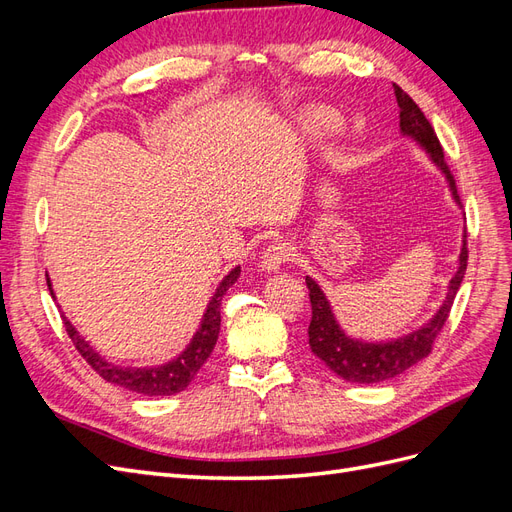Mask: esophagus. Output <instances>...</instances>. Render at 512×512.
<instances>
[{
    "instance_id": "esophagus-1",
    "label": "esophagus",
    "mask_w": 512,
    "mask_h": 512,
    "mask_svg": "<svg viewBox=\"0 0 512 512\" xmlns=\"http://www.w3.org/2000/svg\"><path fill=\"white\" fill-rule=\"evenodd\" d=\"M288 256H290V247L286 243H273V245L267 247L265 252H262L258 265H260L262 271L273 273V271H277V269L284 265V262L288 260Z\"/></svg>"
}]
</instances>
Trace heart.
Instances as JSON below:
<instances>
[{
    "mask_svg": "<svg viewBox=\"0 0 512 512\" xmlns=\"http://www.w3.org/2000/svg\"><path fill=\"white\" fill-rule=\"evenodd\" d=\"M339 126V117L327 106H309L299 115V128L305 136L329 134Z\"/></svg>",
    "mask_w": 512,
    "mask_h": 512,
    "instance_id": "obj_1",
    "label": "heart"
}]
</instances>
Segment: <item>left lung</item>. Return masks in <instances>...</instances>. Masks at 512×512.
<instances>
[{"label": "left lung", "mask_w": 512, "mask_h": 512, "mask_svg": "<svg viewBox=\"0 0 512 512\" xmlns=\"http://www.w3.org/2000/svg\"><path fill=\"white\" fill-rule=\"evenodd\" d=\"M395 98L399 104V132L401 136L410 138L418 147H421L431 164L436 166L442 177L446 179L448 192H451L453 203L461 207L459 194L455 188V179L444 162V151L436 132H433L431 123L423 115L421 108L414 104V100L406 94L404 89L393 85ZM466 262H468V247H466V230L461 237V250L457 256V271L453 273L451 282L446 286V297L442 299L440 307L436 309L427 322L416 327L404 335L393 339H378V342H369V339L352 337L346 329L339 324L333 305L327 299V294L320 288L314 277L305 275V284L309 288V301H312V322H309V348L318 356V359L327 365L333 374H337L346 382L354 384H378L384 380H391L406 369L423 361L431 352L433 339L442 331L444 322L451 314V307L455 301V294L466 275Z\"/></svg>", "instance_id": "left-lung-1"}]
</instances>
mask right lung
<instances>
[{
    "mask_svg": "<svg viewBox=\"0 0 512 512\" xmlns=\"http://www.w3.org/2000/svg\"><path fill=\"white\" fill-rule=\"evenodd\" d=\"M239 275H241V267L230 269L228 275H224V280L218 284V288H215L213 297L209 299V303L205 307V314H203V318H200V327L192 335L190 344L185 346L175 356V359H170V361L160 363V365L130 367V365L111 363L108 359H104V356L94 346H91L79 331L74 329V324L66 318L64 312H61V316H64L66 331L72 339V344L76 346V350L81 352L83 359L91 367H94L106 382L121 386V389H128L132 393L147 395V397L175 395V393H181L185 386H188L194 380V376L198 374V369L205 365V361L209 359V354L213 352L215 342H218V335H220L222 299H224V294L228 292V288L239 280ZM46 284H49L51 297L55 299V292H53V284H51L49 275H46Z\"/></svg>",
    "mask_w": 512,
    "mask_h": 512,
    "instance_id": "1",
    "label": "right lung"
}]
</instances>
